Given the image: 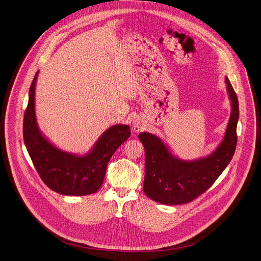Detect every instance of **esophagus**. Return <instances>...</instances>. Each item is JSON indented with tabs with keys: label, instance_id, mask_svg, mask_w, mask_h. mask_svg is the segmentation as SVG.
<instances>
[{
	"label": "esophagus",
	"instance_id": "esophagus-1",
	"mask_svg": "<svg viewBox=\"0 0 261 261\" xmlns=\"http://www.w3.org/2000/svg\"><path fill=\"white\" fill-rule=\"evenodd\" d=\"M133 128L136 132H139L145 128V125L140 120H135L133 122Z\"/></svg>",
	"mask_w": 261,
	"mask_h": 261
}]
</instances>
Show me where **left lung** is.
Wrapping results in <instances>:
<instances>
[{"instance_id": "left-lung-1", "label": "left lung", "mask_w": 261, "mask_h": 261, "mask_svg": "<svg viewBox=\"0 0 261 261\" xmlns=\"http://www.w3.org/2000/svg\"><path fill=\"white\" fill-rule=\"evenodd\" d=\"M225 82L232 109L224 139L211 156L184 162L173 157L157 136L146 132L139 134L145 148L143 189L151 200L163 204L190 202L210 189L232 159L238 143L240 110L237 93L227 77Z\"/></svg>"}]
</instances>
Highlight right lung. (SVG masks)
I'll return each instance as SVG.
<instances>
[{"label":"right lung","instance_id":"add662e5","mask_svg":"<svg viewBox=\"0 0 261 261\" xmlns=\"http://www.w3.org/2000/svg\"><path fill=\"white\" fill-rule=\"evenodd\" d=\"M38 72L31 84L29 103L23 115V141L42 181L53 191L65 196L96 193L103 184L108 162L122 143L131 135L128 125H115L106 130L92 151L83 157L62 152L40 132L35 114V87Z\"/></svg>","mask_w":261,"mask_h":261}]
</instances>
